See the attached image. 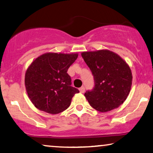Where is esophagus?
I'll return each instance as SVG.
<instances>
[{
	"instance_id": "obj_1",
	"label": "esophagus",
	"mask_w": 153,
	"mask_h": 153,
	"mask_svg": "<svg viewBox=\"0 0 153 153\" xmlns=\"http://www.w3.org/2000/svg\"><path fill=\"white\" fill-rule=\"evenodd\" d=\"M79 91L81 93H84V91H85V88H84V86H82V87H81V88H79Z\"/></svg>"
}]
</instances>
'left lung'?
<instances>
[{
  "label": "left lung",
  "instance_id": "8db88e82",
  "mask_svg": "<svg viewBox=\"0 0 153 153\" xmlns=\"http://www.w3.org/2000/svg\"><path fill=\"white\" fill-rule=\"evenodd\" d=\"M81 55L94 77V88L84 94L90 105L101 112L117 108L127 98L131 87L129 65L108 50L84 52Z\"/></svg>",
  "mask_w": 153,
  "mask_h": 153
}]
</instances>
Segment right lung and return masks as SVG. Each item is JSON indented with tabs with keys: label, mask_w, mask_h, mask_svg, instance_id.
I'll return each mask as SVG.
<instances>
[{
	"label": "right lung",
	"mask_w": 153,
	"mask_h": 153,
	"mask_svg": "<svg viewBox=\"0 0 153 153\" xmlns=\"http://www.w3.org/2000/svg\"><path fill=\"white\" fill-rule=\"evenodd\" d=\"M77 56L76 53H45L28 67L24 79L26 90L39 110L56 114L69 107L79 91L71 86V77L67 72Z\"/></svg>",
	"instance_id": "right-lung-1"
}]
</instances>
